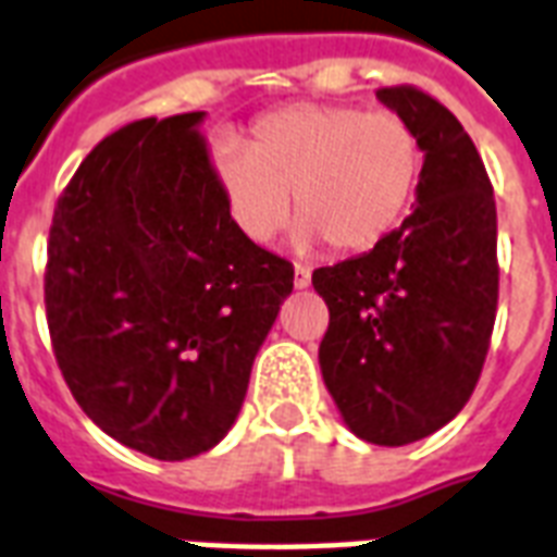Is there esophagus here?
<instances>
[{"mask_svg": "<svg viewBox=\"0 0 557 557\" xmlns=\"http://www.w3.org/2000/svg\"><path fill=\"white\" fill-rule=\"evenodd\" d=\"M294 284L296 287H308L311 284V270L305 263H296L294 267Z\"/></svg>", "mask_w": 557, "mask_h": 557, "instance_id": "34e87169", "label": "esophagus"}]
</instances>
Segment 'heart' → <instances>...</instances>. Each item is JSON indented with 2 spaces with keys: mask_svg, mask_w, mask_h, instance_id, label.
<instances>
[{
  "mask_svg": "<svg viewBox=\"0 0 557 557\" xmlns=\"http://www.w3.org/2000/svg\"><path fill=\"white\" fill-rule=\"evenodd\" d=\"M214 173L237 228L263 244L290 216L299 244L334 252L373 249L408 214L422 173L413 125L396 111L346 102H294L263 114L249 144H223Z\"/></svg>",
  "mask_w": 557,
  "mask_h": 557,
  "instance_id": "heart-1",
  "label": "heart"
}]
</instances>
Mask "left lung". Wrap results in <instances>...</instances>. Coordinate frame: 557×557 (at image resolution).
<instances>
[{
    "label": "left lung",
    "mask_w": 557,
    "mask_h": 557,
    "mask_svg": "<svg viewBox=\"0 0 557 557\" xmlns=\"http://www.w3.org/2000/svg\"><path fill=\"white\" fill-rule=\"evenodd\" d=\"M375 96L420 137L417 208L382 244L313 270L320 367L361 441L405 446L453 420L482 375L499 302L496 199L458 116L413 85Z\"/></svg>",
    "instance_id": "1"
}]
</instances>
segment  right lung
<instances>
[{
  "instance_id": "add662e5",
  "label": "right lung",
  "mask_w": 557,
  "mask_h": 557,
  "mask_svg": "<svg viewBox=\"0 0 557 557\" xmlns=\"http://www.w3.org/2000/svg\"><path fill=\"white\" fill-rule=\"evenodd\" d=\"M205 114L116 128L58 196L44 302L82 411L123 446L184 461L223 441L294 263L246 237Z\"/></svg>"
}]
</instances>
